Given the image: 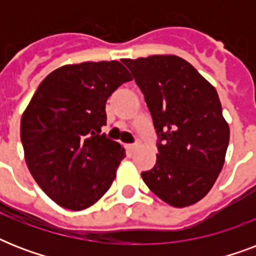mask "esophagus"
I'll use <instances>...</instances> for the list:
<instances>
[{
  "mask_svg": "<svg viewBox=\"0 0 256 256\" xmlns=\"http://www.w3.org/2000/svg\"><path fill=\"white\" fill-rule=\"evenodd\" d=\"M126 148H128V152H136V148H138V144H128Z\"/></svg>",
  "mask_w": 256,
  "mask_h": 256,
  "instance_id": "1",
  "label": "esophagus"
}]
</instances>
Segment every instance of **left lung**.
I'll return each mask as SVG.
<instances>
[{
    "mask_svg": "<svg viewBox=\"0 0 256 256\" xmlns=\"http://www.w3.org/2000/svg\"><path fill=\"white\" fill-rule=\"evenodd\" d=\"M122 62L144 92L162 140L156 166L142 172L144 182L172 207L199 202L222 171L230 140L218 92L178 56Z\"/></svg>",
    "mask_w": 256,
    "mask_h": 256,
    "instance_id": "obj_1",
    "label": "left lung"
}]
</instances>
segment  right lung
Wrapping results in <instances>:
<instances>
[{
    "instance_id": "add662e5",
    "label": "right lung",
    "mask_w": 256,
    "mask_h": 256,
    "mask_svg": "<svg viewBox=\"0 0 256 256\" xmlns=\"http://www.w3.org/2000/svg\"><path fill=\"white\" fill-rule=\"evenodd\" d=\"M132 80L118 61L82 62L52 72L32 96L21 118L25 160L58 206L85 210L112 186L124 148L100 134L104 106Z\"/></svg>"
}]
</instances>
